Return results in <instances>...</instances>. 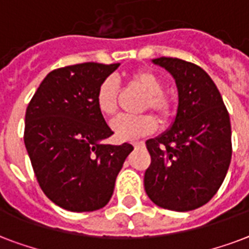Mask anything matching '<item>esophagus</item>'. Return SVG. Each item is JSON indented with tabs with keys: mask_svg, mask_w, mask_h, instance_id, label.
<instances>
[{
	"mask_svg": "<svg viewBox=\"0 0 249 249\" xmlns=\"http://www.w3.org/2000/svg\"><path fill=\"white\" fill-rule=\"evenodd\" d=\"M132 145H134L135 148H142V146H144V142H132Z\"/></svg>",
	"mask_w": 249,
	"mask_h": 249,
	"instance_id": "obj_1",
	"label": "esophagus"
}]
</instances>
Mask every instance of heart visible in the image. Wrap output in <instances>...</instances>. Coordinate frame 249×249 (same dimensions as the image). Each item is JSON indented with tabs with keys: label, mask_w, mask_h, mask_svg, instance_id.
I'll return each mask as SVG.
<instances>
[{
	"label": "heart",
	"mask_w": 249,
	"mask_h": 249,
	"mask_svg": "<svg viewBox=\"0 0 249 249\" xmlns=\"http://www.w3.org/2000/svg\"><path fill=\"white\" fill-rule=\"evenodd\" d=\"M130 82L146 93L144 109H152L162 121H169L175 113V104L170 96L162 92L163 83L151 70H136L130 75ZM96 107L105 117H113L118 107V83L114 78L104 79L96 96ZM157 118L151 113L140 115H119L111 122V130L119 140H135L157 128Z\"/></svg>",
	"instance_id": "b5f03b06"
}]
</instances>
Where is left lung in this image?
Masks as SVG:
<instances>
[{
  "label": "left lung",
  "mask_w": 249,
  "mask_h": 249,
  "mask_svg": "<svg viewBox=\"0 0 249 249\" xmlns=\"http://www.w3.org/2000/svg\"><path fill=\"white\" fill-rule=\"evenodd\" d=\"M178 88L173 126L146 140L151 165L144 187L152 201L169 211L188 212L211 200L226 177L231 161V124L219 90L197 65L161 57Z\"/></svg>",
  "instance_id": "obj_1"
}]
</instances>
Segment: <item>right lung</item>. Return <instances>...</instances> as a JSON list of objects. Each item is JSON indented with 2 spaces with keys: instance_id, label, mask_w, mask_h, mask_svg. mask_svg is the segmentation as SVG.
Masks as SVG:
<instances>
[{
  "instance_id": "right-lung-1",
  "label": "right lung",
  "mask_w": 249,
  "mask_h": 249,
  "mask_svg": "<svg viewBox=\"0 0 249 249\" xmlns=\"http://www.w3.org/2000/svg\"><path fill=\"white\" fill-rule=\"evenodd\" d=\"M119 63H79L46 75L26 110L24 144L42 192L70 212L109 203L134 146L101 144L114 134L94 101L100 83Z\"/></svg>"
}]
</instances>
